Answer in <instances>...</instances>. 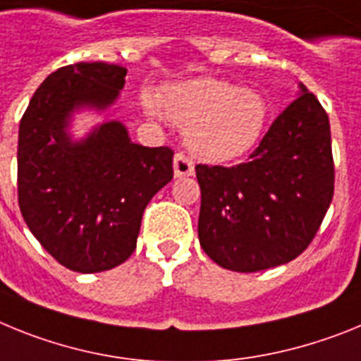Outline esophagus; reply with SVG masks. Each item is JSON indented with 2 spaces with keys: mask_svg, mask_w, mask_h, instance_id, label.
I'll list each match as a JSON object with an SVG mask.
<instances>
[{
  "mask_svg": "<svg viewBox=\"0 0 361 361\" xmlns=\"http://www.w3.org/2000/svg\"><path fill=\"white\" fill-rule=\"evenodd\" d=\"M174 176L176 178H185V176H192L194 174V163L190 161L189 158H185L183 154L174 156Z\"/></svg>",
  "mask_w": 361,
  "mask_h": 361,
  "instance_id": "esophagus-1",
  "label": "esophagus"
}]
</instances>
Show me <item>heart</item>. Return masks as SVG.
<instances>
[{
  "label": "heart",
  "instance_id": "obj_1",
  "mask_svg": "<svg viewBox=\"0 0 361 361\" xmlns=\"http://www.w3.org/2000/svg\"><path fill=\"white\" fill-rule=\"evenodd\" d=\"M150 114H163L185 127L183 140L196 158L231 161L249 152L262 137L269 106L262 94L219 78H194L169 87L161 109L150 94L143 96Z\"/></svg>",
  "mask_w": 361,
  "mask_h": 361
}]
</instances>
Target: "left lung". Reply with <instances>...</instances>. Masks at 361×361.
Listing matches in <instances>:
<instances>
[{"mask_svg":"<svg viewBox=\"0 0 361 361\" xmlns=\"http://www.w3.org/2000/svg\"><path fill=\"white\" fill-rule=\"evenodd\" d=\"M300 96L245 163L198 165V238L219 267L256 272L309 247L334 194L329 116L300 83Z\"/></svg>","mask_w":361,"mask_h":361,"instance_id":"8db88e82","label":"left lung"}]
</instances>
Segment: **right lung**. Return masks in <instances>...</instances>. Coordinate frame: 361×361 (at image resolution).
I'll list each match as a JSON object with an SVG mask.
<instances>
[{"instance_id": "1", "label": "right lung", "mask_w": 361, "mask_h": 361, "mask_svg": "<svg viewBox=\"0 0 361 361\" xmlns=\"http://www.w3.org/2000/svg\"><path fill=\"white\" fill-rule=\"evenodd\" d=\"M127 68L92 61L52 72L37 87L20 123L18 202L30 233L71 271L102 272L136 249L147 203L172 180L169 147L130 142L121 121H105L81 140L74 112H105Z\"/></svg>"}]
</instances>
